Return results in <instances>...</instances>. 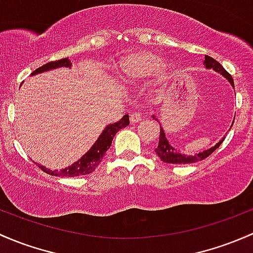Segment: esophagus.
<instances>
[{
    "label": "esophagus",
    "mask_w": 253,
    "mask_h": 253,
    "mask_svg": "<svg viewBox=\"0 0 253 253\" xmlns=\"http://www.w3.org/2000/svg\"><path fill=\"white\" fill-rule=\"evenodd\" d=\"M142 120V114L140 113H132L131 118H129V121L131 124H135V122H139Z\"/></svg>",
    "instance_id": "34e87169"
}]
</instances>
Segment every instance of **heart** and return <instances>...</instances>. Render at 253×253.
<instances>
[{
	"mask_svg": "<svg viewBox=\"0 0 253 253\" xmlns=\"http://www.w3.org/2000/svg\"><path fill=\"white\" fill-rule=\"evenodd\" d=\"M162 66V58L151 52H135L126 55L118 63L115 73L121 81L135 84L158 73Z\"/></svg>",
	"mask_w": 253,
	"mask_h": 253,
	"instance_id": "1",
	"label": "heart"
}]
</instances>
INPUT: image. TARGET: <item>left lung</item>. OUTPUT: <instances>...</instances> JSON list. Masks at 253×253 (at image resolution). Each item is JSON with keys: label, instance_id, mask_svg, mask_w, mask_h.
Masks as SVG:
<instances>
[{"label": "left lung", "instance_id": "1", "mask_svg": "<svg viewBox=\"0 0 253 253\" xmlns=\"http://www.w3.org/2000/svg\"><path fill=\"white\" fill-rule=\"evenodd\" d=\"M204 65L206 69H212V70H214L216 73L220 74L222 76H224V78L229 81V84L234 87L233 78L227 73V71H225V69L223 68V66L217 62V60H214L213 58L209 57V55H205ZM153 119L156 120V121H159V120L156 119V116L153 115ZM233 124H234V121H233ZM233 124H232V126H233ZM224 138H225V135L219 140V142L217 143V144H214L213 147L207 149V150L201 151V153L195 154V155H184V154H182L179 150H177V149H174L171 144H169V142L167 140V138H166V134H165L164 128L160 127V139H159V144L155 149V153L158 154V156L160 158V160L166 162V164H179V165L180 164H193V162L204 160V159H206L207 156L211 155V154L213 153V151L216 150V149L219 147L220 144H222V142L224 140Z\"/></svg>", "mask_w": 253, "mask_h": 253}]
</instances>
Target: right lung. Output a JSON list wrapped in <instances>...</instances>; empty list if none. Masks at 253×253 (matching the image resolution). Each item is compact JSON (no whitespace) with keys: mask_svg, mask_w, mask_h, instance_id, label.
Returning <instances> with one entry per match:
<instances>
[{"mask_svg":"<svg viewBox=\"0 0 253 253\" xmlns=\"http://www.w3.org/2000/svg\"><path fill=\"white\" fill-rule=\"evenodd\" d=\"M73 63L69 60V58H64V59L60 60H55V62H50L44 64V65L40 66L39 69H36L34 73H31V76L37 75V74H42L44 71H50L54 70V69L58 68H71ZM129 125V119H128V114L124 115L120 121L114 122V124L108 125L105 126V128L103 129V132L100 133L98 139L95 140L94 144L89 148V150L82 156L81 159H79L78 161L74 162L73 165L70 166L65 167V169H55V171H50V169H46L42 165H39L40 169L42 171H44L46 173H49L52 175H58V177H79V175H84V174H89L92 173L93 171L95 169V167L100 164L103 160V156L105 155V153L108 151V149L110 148L111 143H113L114 137L115 134L118 133L120 129L125 128Z\"/></svg>","mask_w":253,"mask_h":253,"instance_id":"1","label":"right lung"}]
</instances>
